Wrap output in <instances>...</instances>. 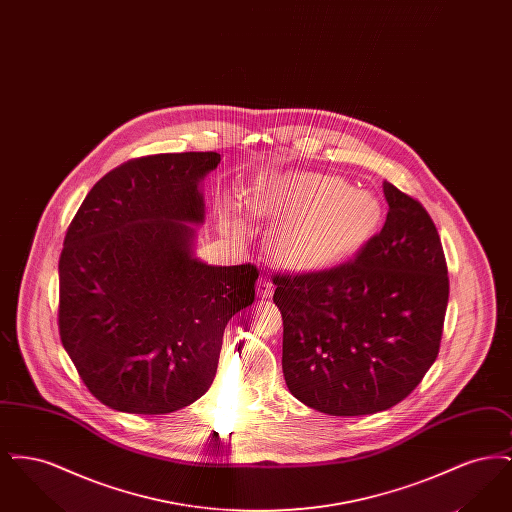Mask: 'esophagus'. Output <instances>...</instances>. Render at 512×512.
<instances>
[{
	"label": "esophagus",
	"mask_w": 512,
	"mask_h": 512,
	"mask_svg": "<svg viewBox=\"0 0 512 512\" xmlns=\"http://www.w3.org/2000/svg\"><path fill=\"white\" fill-rule=\"evenodd\" d=\"M257 295L261 299H268L272 295V282L268 280L267 276H261L257 282Z\"/></svg>",
	"instance_id": "esophagus-1"
}]
</instances>
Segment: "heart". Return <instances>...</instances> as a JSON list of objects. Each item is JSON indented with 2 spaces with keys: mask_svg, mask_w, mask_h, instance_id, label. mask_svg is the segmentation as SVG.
Here are the masks:
<instances>
[{
  "mask_svg": "<svg viewBox=\"0 0 512 512\" xmlns=\"http://www.w3.org/2000/svg\"><path fill=\"white\" fill-rule=\"evenodd\" d=\"M249 209L290 219L278 230L274 251L280 261L299 268L334 265L361 244L382 217L374 195L326 174L274 178L249 199Z\"/></svg>",
  "mask_w": 512,
  "mask_h": 512,
  "instance_id": "b5f03b06",
  "label": "heart"
}]
</instances>
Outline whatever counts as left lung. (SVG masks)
<instances>
[{"label": "left lung", "instance_id": "1", "mask_svg": "<svg viewBox=\"0 0 512 512\" xmlns=\"http://www.w3.org/2000/svg\"><path fill=\"white\" fill-rule=\"evenodd\" d=\"M386 224L355 259L274 274L293 397L332 416L388 411L422 382L443 334L449 278L428 211L384 182Z\"/></svg>", "mask_w": 512, "mask_h": 512}]
</instances>
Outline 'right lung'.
I'll return each instance as SVG.
<instances>
[{"label":"right lung","instance_id":"obj_1","mask_svg":"<svg viewBox=\"0 0 512 512\" xmlns=\"http://www.w3.org/2000/svg\"><path fill=\"white\" fill-rule=\"evenodd\" d=\"M215 151L161 153L107 172L86 195L59 259V336L103 405L184 409L211 388L228 320L255 299L251 263L194 257L201 180Z\"/></svg>","mask_w":512,"mask_h":512}]
</instances>
